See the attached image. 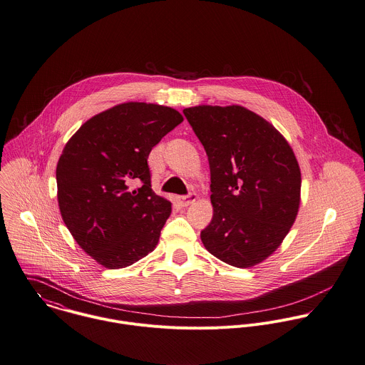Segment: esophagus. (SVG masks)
<instances>
[{
	"label": "esophagus",
	"mask_w": 365,
	"mask_h": 365,
	"mask_svg": "<svg viewBox=\"0 0 365 365\" xmlns=\"http://www.w3.org/2000/svg\"><path fill=\"white\" fill-rule=\"evenodd\" d=\"M195 202H196V195H189V196H183L179 199V203L182 207H187Z\"/></svg>",
	"instance_id": "1"
}]
</instances>
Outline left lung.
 Returning a JSON list of instances; mask_svg holds the SVG:
<instances>
[{
  "label": "left lung",
  "mask_w": 365,
  "mask_h": 365,
  "mask_svg": "<svg viewBox=\"0 0 365 365\" xmlns=\"http://www.w3.org/2000/svg\"><path fill=\"white\" fill-rule=\"evenodd\" d=\"M209 156L213 220L202 242L220 261L250 268L271 257L300 206L302 176L287 138L242 106L183 110Z\"/></svg>",
  "instance_id": "left-lung-1"
}]
</instances>
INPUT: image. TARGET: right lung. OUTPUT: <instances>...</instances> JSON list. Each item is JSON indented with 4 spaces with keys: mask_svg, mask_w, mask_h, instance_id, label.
Wrapping results in <instances>:
<instances>
[{
    "mask_svg": "<svg viewBox=\"0 0 365 365\" xmlns=\"http://www.w3.org/2000/svg\"><path fill=\"white\" fill-rule=\"evenodd\" d=\"M183 121L175 108L128 101L87 120L56 166L62 219L80 248L108 269L155 250L172 203L150 186L148 156Z\"/></svg>",
    "mask_w": 365,
    "mask_h": 365,
    "instance_id": "1",
    "label": "right lung"
}]
</instances>
